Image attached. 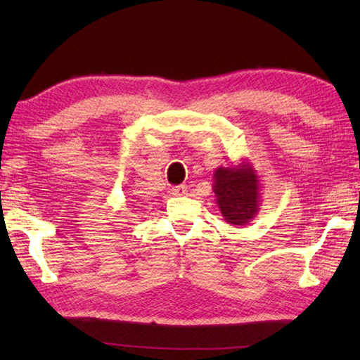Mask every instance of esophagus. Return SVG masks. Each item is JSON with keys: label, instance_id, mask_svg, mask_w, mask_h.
Wrapping results in <instances>:
<instances>
[{"label": "esophagus", "instance_id": "1", "mask_svg": "<svg viewBox=\"0 0 360 360\" xmlns=\"http://www.w3.org/2000/svg\"><path fill=\"white\" fill-rule=\"evenodd\" d=\"M186 192H187L186 186H176L172 188V195H174V197H182Z\"/></svg>", "mask_w": 360, "mask_h": 360}]
</instances>
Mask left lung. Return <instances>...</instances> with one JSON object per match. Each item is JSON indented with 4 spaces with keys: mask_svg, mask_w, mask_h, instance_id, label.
I'll return each instance as SVG.
<instances>
[{
    "mask_svg": "<svg viewBox=\"0 0 360 360\" xmlns=\"http://www.w3.org/2000/svg\"><path fill=\"white\" fill-rule=\"evenodd\" d=\"M212 181V192L225 222L241 227L259 214L262 187L251 162L245 158L238 165L219 167Z\"/></svg>",
    "mask_w": 360,
    "mask_h": 360,
    "instance_id": "8db88e82",
    "label": "left lung"
}]
</instances>
